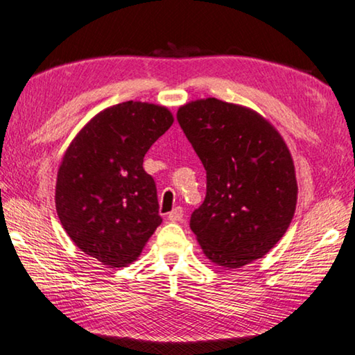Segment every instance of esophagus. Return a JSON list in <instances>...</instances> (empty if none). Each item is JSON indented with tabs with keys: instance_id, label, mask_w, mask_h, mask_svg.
Segmentation results:
<instances>
[{
	"instance_id": "34e87169",
	"label": "esophagus",
	"mask_w": 355,
	"mask_h": 355,
	"mask_svg": "<svg viewBox=\"0 0 355 355\" xmlns=\"http://www.w3.org/2000/svg\"><path fill=\"white\" fill-rule=\"evenodd\" d=\"M182 218H183V208H180V207L173 208L172 211L167 214V219H169L171 222H178V220H182Z\"/></svg>"
}]
</instances>
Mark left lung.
<instances>
[{
	"instance_id": "8db88e82",
	"label": "left lung",
	"mask_w": 355,
	"mask_h": 355,
	"mask_svg": "<svg viewBox=\"0 0 355 355\" xmlns=\"http://www.w3.org/2000/svg\"><path fill=\"white\" fill-rule=\"evenodd\" d=\"M177 120L207 171L191 230L209 261L236 269L268 254L291 224L296 171L284 137L250 107L189 101Z\"/></svg>"
}]
</instances>
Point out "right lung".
<instances>
[{
  "label": "right lung",
  "instance_id": "add662e5",
  "mask_svg": "<svg viewBox=\"0 0 355 355\" xmlns=\"http://www.w3.org/2000/svg\"><path fill=\"white\" fill-rule=\"evenodd\" d=\"M173 123L166 106L123 101L84 125L62 156L56 211L84 254L110 268L141 255L163 219L144 156Z\"/></svg>",
  "mask_w": 355,
  "mask_h": 355
}]
</instances>
